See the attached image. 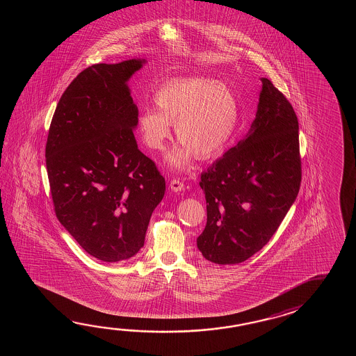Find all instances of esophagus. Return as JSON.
Listing matches in <instances>:
<instances>
[{
    "instance_id": "1",
    "label": "esophagus",
    "mask_w": 356,
    "mask_h": 356,
    "mask_svg": "<svg viewBox=\"0 0 356 356\" xmlns=\"http://www.w3.org/2000/svg\"><path fill=\"white\" fill-rule=\"evenodd\" d=\"M169 187H170L173 192H181L184 189V183L179 181V179H173V181H170Z\"/></svg>"
}]
</instances>
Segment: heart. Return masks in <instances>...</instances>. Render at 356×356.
<instances>
[{
    "instance_id": "heart-1",
    "label": "heart",
    "mask_w": 356,
    "mask_h": 356,
    "mask_svg": "<svg viewBox=\"0 0 356 356\" xmlns=\"http://www.w3.org/2000/svg\"><path fill=\"white\" fill-rule=\"evenodd\" d=\"M155 109L144 108L137 129L144 144L155 152L165 147L175 124L181 146L167 155L175 169L188 165L192 155L210 159L232 140L239 121V104L233 90L215 79L198 77L163 83L154 94Z\"/></svg>"
}]
</instances>
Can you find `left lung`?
Listing matches in <instances>:
<instances>
[{"label":"left lung","instance_id":"left-lung-1","mask_svg":"<svg viewBox=\"0 0 356 356\" xmlns=\"http://www.w3.org/2000/svg\"><path fill=\"white\" fill-rule=\"evenodd\" d=\"M261 81L248 134L201 175L207 222L197 247L218 265L241 264L262 250L300 188L296 112L268 79Z\"/></svg>","mask_w":356,"mask_h":356}]
</instances>
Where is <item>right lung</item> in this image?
Instances as JSON below:
<instances>
[{"instance_id":"1","label":"right lung","mask_w":356,"mask_h":356,"mask_svg":"<svg viewBox=\"0 0 356 356\" xmlns=\"http://www.w3.org/2000/svg\"><path fill=\"white\" fill-rule=\"evenodd\" d=\"M146 60L85 68L62 94L46 145L57 219L83 250L104 262L144 247L165 179L137 147L138 109L131 76Z\"/></svg>"}]
</instances>
